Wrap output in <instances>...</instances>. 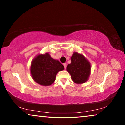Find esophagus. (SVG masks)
<instances>
[{
	"mask_svg": "<svg viewBox=\"0 0 125 125\" xmlns=\"http://www.w3.org/2000/svg\"><path fill=\"white\" fill-rule=\"evenodd\" d=\"M63 65H64V68H65V69L66 68V67H67V64H66V63H64V64H63Z\"/></svg>",
	"mask_w": 125,
	"mask_h": 125,
	"instance_id": "obj_1",
	"label": "esophagus"
}]
</instances>
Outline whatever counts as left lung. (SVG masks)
<instances>
[{
  "label": "left lung",
  "mask_w": 125,
  "mask_h": 125,
  "mask_svg": "<svg viewBox=\"0 0 125 125\" xmlns=\"http://www.w3.org/2000/svg\"><path fill=\"white\" fill-rule=\"evenodd\" d=\"M71 63L67 67V71L75 83L80 84L88 80L91 72V64L82 54L74 52L71 57Z\"/></svg>",
  "instance_id": "obj_1"
}]
</instances>
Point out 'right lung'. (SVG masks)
<instances>
[{"label":"right lung","mask_w":125,"mask_h":125,"mask_svg":"<svg viewBox=\"0 0 125 125\" xmlns=\"http://www.w3.org/2000/svg\"><path fill=\"white\" fill-rule=\"evenodd\" d=\"M64 66L57 60H54L48 53L39 54L33 59L30 73L34 81L42 86H49L54 83L57 74L63 71Z\"/></svg>","instance_id":"add662e5"}]
</instances>
